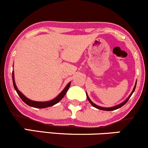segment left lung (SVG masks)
<instances>
[{
  "mask_svg": "<svg viewBox=\"0 0 148 148\" xmlns=\"http://www.w3.org/2000/svg\"><path fill=\"white\" fill-rule=\"evenodd\" d=\"M136 84H135V86H134V89H133L132 92V93H131V94H130V95H129V97H128V98H127L126 100H125L124 102H122V103H121V104H120V105H116V106H114V107H100V106L95 105V104L93 103V102H92L91 100H90L89 97L88 96L87 93H86V97H87L88 100V101H89L90 103H91V105L92 106H93V107H95V108H97V109H100V110H104V111H113V110H116V109L121 108V107H123V105H125V104L127 103V102L128 100H129V99H130V97H131V95H132V93H134V91L135 88H136Z\"/></svg>",
  "mask_w": 148,
  "mask_h": 148,
  "instance_id": "8db88e82",
  "label": "left lung"
}]
</instances>
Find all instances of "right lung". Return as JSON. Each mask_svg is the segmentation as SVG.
I'll return each instance as SVG.
<instances>
[{"mask_svg": "<svg viewBox=\"0 0 148 148\" xmlns=\"http://www.w3.org/2000/svg\"><path fill=\"white\" fill-rule=\"evenodd\" d=\"M12 82H13V85L16 91L17 92L18 95H19L21 100L25 102V104H27V105L30 106V107H34V108H39V109H43V108H46V107H51V106L55 105V104L58 103L59 102L62 100V98H64V96L65 95L66 93L68 90H69V87H70L71 85V82L66 85L65 88H64V90L62 91L61 93L59 94L55 98L53 99V100H50V101H46V102H36V101H34V100H31L28 99L24 95L21 91H19V90L17 88L16 85L15 84V81H14V71H12Z\"/></svg>", "mask_w": 148, "mask_h": 148, "instance_id": "right-lung-1", "label": "right lung"}]
</instances>
